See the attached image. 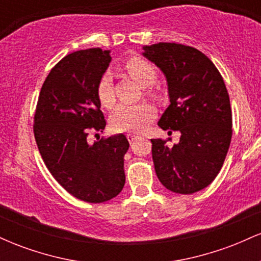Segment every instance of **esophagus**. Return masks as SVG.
Segmentation results:
<instances>
[{
	"label": "esophagus",
	"mask_w": 261,
	"mask_h": 261,
	"mask_svg": "<svg viewBox=\"0 0 261 261\" xmlns=\"http://www.w3.org/2000/svg\"><path fill=\"white\" fill-rule=\"evenodd\" d=\"M126 137H127L128 142H134V141L136 140L137 137H139V135H136V134H127Z\"/></svg>",
	"instance_id": "obj_1"
}]
</instances>
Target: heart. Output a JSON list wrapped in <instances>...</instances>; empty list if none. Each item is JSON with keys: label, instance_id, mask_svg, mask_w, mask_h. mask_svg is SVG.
<instances>
[{"label": "heart", "instance_id": "1", "mask_svg": "<svg viewBox=\"0 0 261 261\" xmlns=\"http://www.w3.org/2000/svg\"><path fill=\"white\" fill-rule=\"evenodd\" d=\"M124 70L135 82L141 87H147L146 93L153 99L158 100L161 94L152 85L157 79V71L152 62L142 58L128 59L124 64ZM97 97L100 104L106 108H112L114 104L112 76L109 72L101 74L97 85ZM154 109L148 103H139L128 106L120 104L114 109L110 116V127L115 133H126V131H140L142 130L149 121L153 119Z\"/></svg>", "mask_w": 261, "mask_h": 261}]
</instances>
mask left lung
Wrapping results in <instances>:
<instances>
[{"instance_id": "8db88e82", "label": "left lung", "mask_w": 261, "mask_h": 261, "mask_svg": "<svg viewBox=\"0 0 261 261\" xmlns=\"http://www.w3.org/2000/svg\"><path fill=\"white\" fill-rule=\"evenodd\" d=\"M143 50L168 82L170 104L158 126L181 134L173 147L151 140L155 174L173 193H196L214 181L229 148L232 109L226 85L214 62L195 47L158 43Z\"/></svg>"}]
</instances>
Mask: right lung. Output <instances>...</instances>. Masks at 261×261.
I'll return each mask as SVG.
<instances>
[{
	"label": "right lung",
	"mask_w": 261,
	"mask_h": 261,
	"mask_svg": "<svg viewBox=\"0 0 261 261\" xmlns=\"http://www.w3.org/2000/svg\"><path fill=\"white\" fill-rule=\"evenodd\" d=\"M109 53L80 50L54 66L41 87L33 126L41 158L56 181L92 203L108 201L122 190L124 155L130 146L122 134L93 145L87 140L107 125L97 85L112 60Z\"/></svg>",
	"instance_id": "add662e5"
}]
</instances>
